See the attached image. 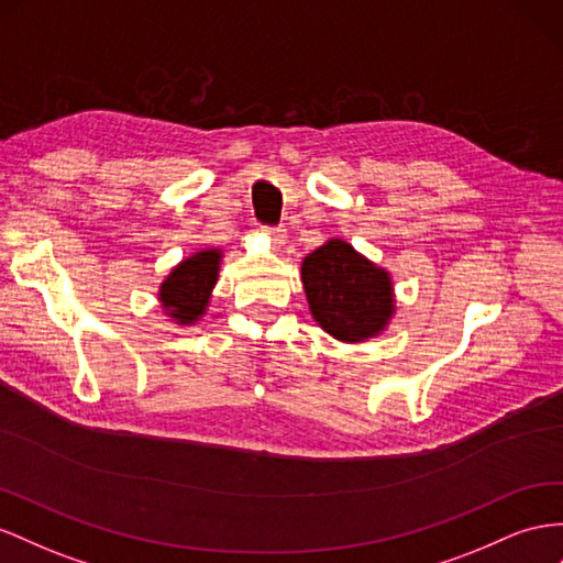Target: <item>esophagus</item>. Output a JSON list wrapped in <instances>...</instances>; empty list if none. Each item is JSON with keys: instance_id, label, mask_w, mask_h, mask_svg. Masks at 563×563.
I'll return each instance as SVG.
<instances>
[{"instance_id": "1", "label": "esophagus", "mask_w": 563, "mask_h": 563, "mask_svg": "<svg viewBox=\"0 0 563 563\" xmlns=\"http://www.w3.org/2000/svg\"><path fill=\"white\" fill-rule=\"evenodd\" d=\"M265 232L272 236V241H275L277 246H282L286 241V230L284 227H265Z\"/></svg>"}]
</instances>
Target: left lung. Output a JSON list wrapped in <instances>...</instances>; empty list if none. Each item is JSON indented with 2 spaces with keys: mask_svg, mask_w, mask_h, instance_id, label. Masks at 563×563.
<instances>
[{
  "mask_svg": "<svg viewBox=\"0 0 563 563\" xmlns=\"http://www.w3.org/2000/svg\"><path fill=\"white\" fill-rule=\"evenodd\" d=\"M314 322L333 339L360 343L384 331L393 314L388 272L362 257L351 244L331 239L300 267Z\"/></svg>",
  "mask_w": 563,
  "mask_h": 563,
  "instance_id": "1",
  "label": "left lung"
}]
</instances>
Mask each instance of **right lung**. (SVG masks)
<instances>
[{"label":"right lung","mask_w":563,"mask_h":563,"mask_svg":"<svg viewBox=\"0 0 563 563\" xmlns=\"http://www.w3.org/2000/svg\"><path fill=\"white\" fill-rule=\"evenodd\" d=\"M222 253L199 251L181 261L161 284V302L177 324H194L206 312L212 286L218 282Z\"/></svg>","instance_id":"obj_1"}]
</instances>
